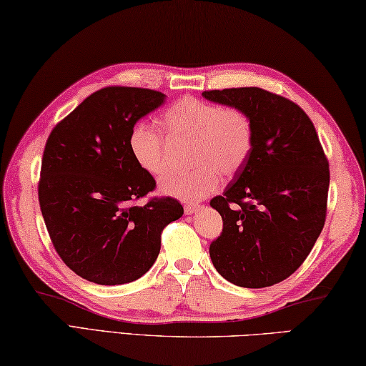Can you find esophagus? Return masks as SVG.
<instances>
[{
  "instance_id": "1",
  "label": "esophagus",
  "mask_w": 366,
  "mask_h": 366,
  "mask_svg": "<svg viewBox=\"0 0 366 366\" xmlns=\"http://www.w3.org/2000/svg\"><path fill=\"white\" fill-rule=\"evenodd\" d=\"M198 209H200V204H197V203H185V206H184V211L187 216L194 214V212Z\"/></svg>"
}]
</instances>
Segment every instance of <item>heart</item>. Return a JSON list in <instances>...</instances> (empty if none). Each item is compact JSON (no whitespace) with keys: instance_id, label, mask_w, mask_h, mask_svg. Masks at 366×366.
Segmentation results:
<instances>
[{"instance_id":"b5f03b06","label":"heart","mask_w":366,"mask_h":366,"mask_svg":"<svg viewBox=\"0 0 366 366\" xmlns=\"http://www.w3.org/2000/svg\"><path fill=\"white\" fill-rule=\"evenodd\" d=\"M162 126L172 139L192 141L189 163L195 166L185 174L166 176L160 182L164 195L187 203L202 202L221 187L222 172L234 176L254 149V124L238 107L182 97L164 112ZM129 152L144 172L160 177L168 171L164 137L149 123L139 122L129 132Z\"/></svg>"}]
</instances>
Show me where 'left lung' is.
<instances>
[{
    "instance_id": "8db88e82",
    "label": "left lung",
    "mask_w": 366,
    "mask_h": 366,
    "mask_svg": "<svg viewBox=\"0 0 366 366\" xmlns=\"http://www.w3.org/2000/svg\"><path fill=\"white\" fill-rule=\"evenodd\" d=\"M211 102L247 112L254 149L211 200L224 229L209 244L212 265L243 288H265L299 269L327 217L330 166L307 114L261 88L204 91Z\"/></svg>"
}]
</instances>
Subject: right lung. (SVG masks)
Returning a JSON list of instances; mask_svg holds the SVG:
<instances>
[{"instance_id": "right-lung-1", "label": "right lung", "mask_w": 366, "mask_h": 366, "mask_svg": "<svg viewBox=\"0 0 366 366\" xmlns=\"http://www.w3.org/2000/svg\"><path fill=\"white\" fill-rule=\"evenodd\" d=\"M160 91L109 86L51 131L38 184L46 229L69 269L97 285H123L155 264L162 232L184 214L176 198L136 200L155 179L136 164L129 132L164 102Z\"/></svg>"}]
</instances>
